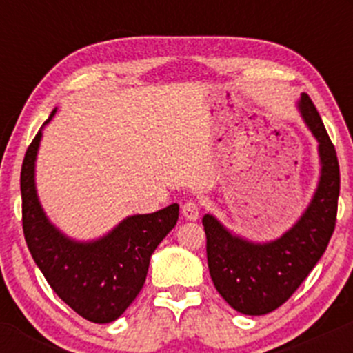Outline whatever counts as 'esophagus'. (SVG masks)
<instances>
[{"label": "esophagus", "instance_id": "34e87169", "mask_svg": "<svg viewBox=\"0 0 353 353\" xmlns=\"http://www.w3.org/2000/svg\"><path fill=\"white\" fill-rule=\"evenodd\" d=\"M183 215L186 220H196L199 216V205L193 199L186 201L183 205Z\"/></svg>", "mask_w": 353, "mask_h": 353}]
</instances>
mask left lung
Masks as SVG:
<instances>
[{"instance_id":"1","label":"left lung","mask_w":353,"mask_h":353,"mask_svg":"<svg viewBox=\"0 0 353 353\" xmlns=\"http://www.w3.org/2000/svg\"><path fill=\"white\" fill-rule=\"evenodd\" d=\"M299 110L318 140L321 172L314 196L292 229L270 243H252L227 230L210 213L203 216L213 285L243 314H268L287 302L325 254L333 236L340 194L336 152L307 94L301 95Z\"/></svg>"}]
</instances>
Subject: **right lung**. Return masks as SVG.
I'll list each match as a JSON object with an SVG mask.
<instances>
[{
  "label": "right lung",
  "instance_id": "add662e5",
  "mask_svg": "<svg viewBox=\"0 0 353 353\" xmlns=\"http://www.w3.org/2000/svg\"><path fill=\"white\" fill-rule=\"evenodd\" d=\"M41 138L42 128L27 148L20 174L25 243L52 290L77 314L99 325L116 321L140 294L152 252L177 223L179 205L128 216L101 239H70L49 222L35 190Z\"/></svg>",
  "mask_w": 353,
  "mask_h": 353
}]
</instances>
